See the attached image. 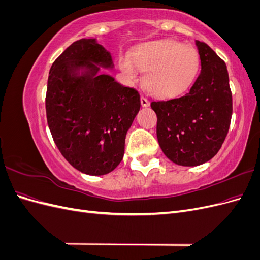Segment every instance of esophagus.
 <instances>
[{
  "label": "esophagus",
  "mask_w": 260,
  "mask_h": 260,
  "mask_svg": "<svg viewBox=\"0 0 260 260\" xmlns=\"http://www.w3.org/2000/svg\"><path fill=\"white\" fill-rule=\"evenodd\" d=\"M141 104H142L143 107H148L149 106V101L147 99H145L144 96L141 98Z\"/></svg>",
  "instance_id": "obj_1"
}]
</instances>
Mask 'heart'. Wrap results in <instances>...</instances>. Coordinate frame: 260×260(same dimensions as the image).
I'll return each mask as SVG.
<instances>
[{
  "instance_id": "b5f03b06",
  "label": "heart",
  "mask_w": 260,
  "mask_h": 260,
  "mask_svg": "<svg viewBox=\"0 0 260 260\" xmlns=\"http://www.w3.org/2000/svg\"><path fill=\"white\" fill-rule=\"evenodd\" d=\"M200 56L191 46L172 40L140 46L131 56H122L119 66L129 80H137L139 70L146 72L148 91L158 98H172L187 90L200 70Z\"/></svg>"
}]
</instances>
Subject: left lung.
<instances>
[{"mask_svg":"<svg viewBox=\"0 0 260 260\" xmlns=\"http://www.w3.org/2000/svg\"><path fill=\"white\" fill-rule=\"evenodd\" d=\"M201 74L183 95L152 102L157 140L167 158L179 166L205 164L221 147L232 117V94L224 61L196 40Z\"/></svg>","mask_w":260,"mask_h":260,"instance_id":"left-lung-1","label":"left lung"}]
</instances>
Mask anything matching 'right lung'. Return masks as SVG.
<instances>
[{
    "mask_svg": "<svg viewBox=\"0 0 260 260\" xmlns=\"http://www.w3.org/2000/svg\"><path fill=\"white\" fill-rule=\"evenodd\" d=\"M112 55L95 38L81 39L53 62L45 107L54 142L74 168L104 176L120 164L127 132L141 102L101 68L113 70Z\"/></svg>",
    "mask_w": 260,
    "mask_h": 260,
    "instance_id": "1",
    "label": "right lung"
}]
</instances>
